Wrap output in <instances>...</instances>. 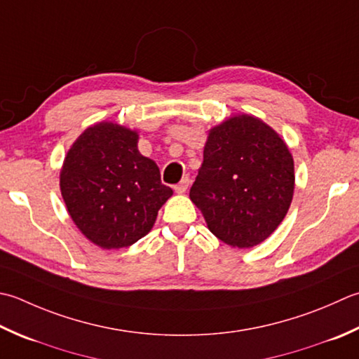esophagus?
<instances>
[{"instance_id":"1","label":"esophagus","mask_w":359,"mask_h":359,"mask_svg":"<svg viewBox=\"0 0 359 359\" xmlns=\"http://www.w3.org/2000/svg\"><path fill=\"white\" fill-rule=\"evenodd\" d=\"M188 185H189V177L188 175H185L184 179H182L177 185L174 187V189H175V193H179V194H182V193H185L187 189H188Z\"/></svg>"}]
</instances>
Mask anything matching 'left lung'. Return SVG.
Here are the masks:
<instances>
[{
  "mask_svg": "<svg viewBox=\"0 0 359 359\" xmlns=\"http://www.w3.org/2000/svg\"><path fill=\"white\" fill-rule=\"evenodd\" d=\"M292 193V156L262 119L240 115L210 130L189 198L221 241L233 248L264 241L283 221Z\"/></svg>",
  "mask_w": 359,
  "mask_h": 359,
  "instance_id": "8db88e82",
  "label": "left lung"
}]
</instances>
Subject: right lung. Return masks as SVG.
<instances>
[{
	"label": "right lung",
	"mask_w": 359,
	"mask_h": 359,
	"mask_svg": "<svg viewBox=\"0 0 359 359\" xmlns=\"http://www.w3.org/2000/svg\"><path fill=\"white\" fill-rule=\"evenodd\" d=\"M138 135L121 126L88 128L68 151L60 189L72 219L91 243L121 249L142 240L172 196L158 166L137 149Z\"/></svg>",
	"instance_id": "obj_1"
}]
</instances>
